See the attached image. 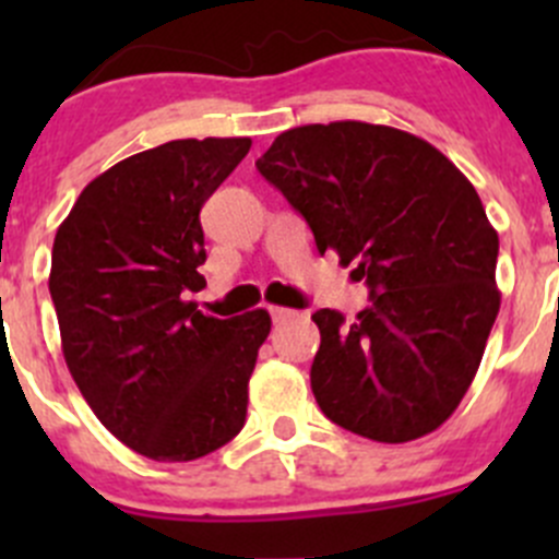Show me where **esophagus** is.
Returning a JSON list of instances; mask_svg holds the SVG:
<instances>
[{
	"label": "esophagus",
	"mask_w": 559,
	"mask_h": 559,
	"mask_svg": "<svg viewBox=\"0 0 559 559\" xmlns=\"http://www.w3.org/2000/svg\"><path fill=\"white\" fill-rule=\"evenodd\" d=\"M270 316H273V321L275 324H281V321H286V319H292V316H297V311H292V308H270Z\"/></svg>",
	"instance_id": "1"
}]
</instances>
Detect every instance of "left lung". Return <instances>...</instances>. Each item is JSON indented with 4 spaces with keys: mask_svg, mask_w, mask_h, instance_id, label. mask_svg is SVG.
I'll use <instances>...</instances> for the list:
<instances>
[{
    "mask_svg": "<svg viewBox=\"0 0 559 559\" xmlns=\"http://www.w3.org/2000/svg\"><path fill=\"white\" fill-rule=\"evenodd\" d=\"M257 170L311 227L319 253L357 262L370 306L321 308L311 389L326 419L379 443L438 430L465 397L500 311L498 233L436 145L365 121L275 138Z\"/></svg>",
    "mask_w": 559,
    "mask_h": 559,
    "instance_id": "left-lung-1",
    "label": "left lung"
}]
</instances>
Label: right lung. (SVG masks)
Here are the masks:
<instances>
[{"label": "right lung", "mask_w": 559, "mask_h": 559, "mask_svg": "<svg viewBox=\"0 0 559 559\" xmlns=\"http://www.w3.org/2000/svg\"><path fill=\"white\" fill-rule=\"evenodd\" d=\"M248 148L205 138L129 156L56 229L48 289L67 368L97 419L148 460H200L246 425L270 313L216 319L183 295L205 284L202 205Z\"/></svg>", "instance_id": "right-lung-1"}]
</instances>
